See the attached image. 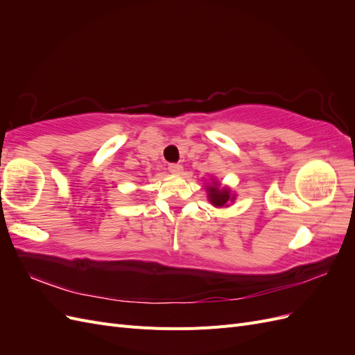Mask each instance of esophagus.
Returning <instances> with one entry per match:
<instances>
[{"instance_id": "1", "label": "esophagus", "mask_w": 355, "mask_h": 355, "mask_svg": "<svg viewBox=\"0 0 355 355\" xmlns=\"http://www.w3.org/2000/svg\"><path fill=\"white\" fill-rule=\"evenodd\" d=\"M182 170H184V167H182L180 164H178V163H171V164H168V171L170 173H173V175H180L182 173Z\"/></svg>"}]
</instances>
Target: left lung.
I'll return each mask as SVG.
<instances>
[{"label": "left lung", "mask_w": 355, "mask_h": 355, "mask_svg": "<svg viewBox=\"0 0 355 355\" xmlns=\"http://www.w3.org/2000/svg\"><path fill=\"white\" fill-rule=\"evenodd\" d=\"M209 191V198L213 202V206H223V204H227L228 200H232L230 197V189L227 188H219L218 184H214L213 187L207 188Z\"/></svg>", "instance_id": "obj_1"}]
</instances>
